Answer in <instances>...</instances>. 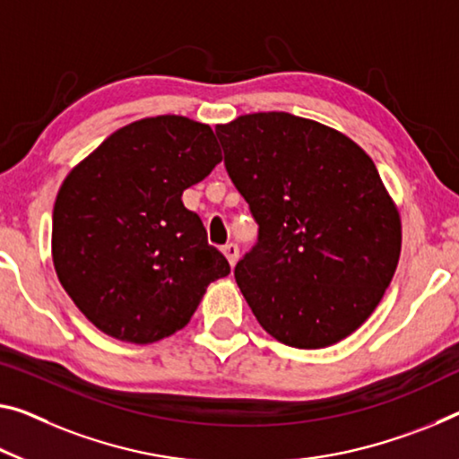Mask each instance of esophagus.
<instances>
[{
	"instance_id": "34e87169",
	"label": "esophagus",
	"mask_w": 459,
	"mask_h": 459,
	"mask_svg": "<svg viewBox=\"0 0 459 459\" xmlns=\"http://www.w3.org/2000/svg\"><path fill=\"white\" fill-rule=\"evenodd\" d=\"M223 254H225V258H228V263L234 266L236 263H238V256H239V248L236 244H225L223 246Z\"/></svg>"
}]
</instances>
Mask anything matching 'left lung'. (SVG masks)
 <instances>
[{
  "mask_svg": "<svg viewBox=\"0 0 459 459\" xmlns=\"http://www.w3.org/2000/svg\"><path fill=\"white\" fill-rule=\"evenodd\" d=\"M223 164L258 223L234 269L266 333L330 347L361 326L400 258V215L355 141L289 112L215 126Z\"/></svg>",
  "mask_w": 459,
  "mask_h": 459,
  "instance_id": "left-lung-1",
  "label": "left lung"
}]
</instances>
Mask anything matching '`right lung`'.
Wrapping results in <instances>:
<instances>
[{
	"label": "right lung",
	"mask_w": 459,
	"mask_h": 459,
	"mask_svg": "<svg viewBox=\"0 0 459 459\" xmlns=\"http://www.w3.org/2000/svg\"><path fill=\"white\" fill-rule=\"evenodd\" d=\"M221 161L209 125L141 118L102 141L63 182L53 209V263L82 314L137 344L185 328L230 263L209 246L182 193Z\"/></svg>",
	"instance_id": "1"
}]
</instances>
